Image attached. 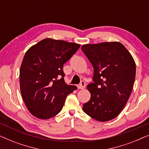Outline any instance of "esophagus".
<instances>
[{"instance_id": "34e87169", "label": "esophagus", "mask_w": 149, "mask_h": 149, "mask_svg": "<svg viewBox=\"0 0 149 149\" xmlns=\"http://www.w3.org/2000/svg\"><path fill=\"white\" fill-rule=\"evenodd\" d=\"M85 87V83L84 82V81H81L80 84L78 85V88L80 89H84Z\"/></svg>"}]
</instances>
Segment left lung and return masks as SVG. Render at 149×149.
I'll return each mask as SVG.
<instances>
[{"mask_svg":"<svg viewBox=\"0 0 149 149\" xmlns=\"http://www.w3.org/2000/svg\"><path fill=\"white\" fill-rule=\"evenodd\" d=\"M81 49L92 64L91 98L83 104L87 115L98 121L115 119L127 102L135 81L136 64L119 42L87 44Z\"/></svg>","mask_w":149,"mask_h":149,"instance_id":"1","label":"left lung"}]
</instances>
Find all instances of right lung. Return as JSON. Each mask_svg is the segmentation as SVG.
Returning a JSON list of instances; mask_svg holds the SVG:
<instances>
[{"mask_svg":"<svg viewBox=\"0 0 149 149\" xmlns=\"http://www.w3.org/2000/svg\"><path fill=\"white\" fill-rule=\"evenodd\" d=\"M80 45L45 38L26 52L19 70L22 98L30 113L41 119L60 113L66 96L77 87L67 85L63 66Z\"/></svg>","mask_w":149,"mask_h":149,"instance_id":"1","label":"right lung"}]
</instances>
